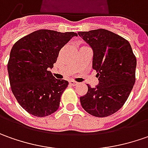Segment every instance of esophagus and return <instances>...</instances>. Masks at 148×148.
<instances>
[{"instance_id":"34e87169","label":"esophagus","mask_w":148,"mask_h":148,"mask_svg":"<svg viewBox=\"0 0 148 148\" xmlns=\"http://www.w3.org/2000/svg\"><path fill=\"white\" fill-rule=\"evenodd\" d=\"M69 84H71V85H73V86H75V85H77V84H78V83H77V82H75V81H74V80H70V81H69Z\"/></svg>"}]
</instances>
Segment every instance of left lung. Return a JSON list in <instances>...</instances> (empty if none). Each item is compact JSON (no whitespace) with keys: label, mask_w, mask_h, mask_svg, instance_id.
Instances as JSON below:
<instances>
[{"label":"left lung","mask_w":148,"mask_h":148,"mask_svg":"<svg viewBox=\"0 0 148 148\" xmlns=\"http://www.w3.org/2000/svg\"><path fill=\"white\" fill-rule=\"evenodd\" d=\"M93 51L92 69L99 83L80 97L88 113L106 117L115 113L128 99L135 83L137 60L130 42L106 29L79 32Z\"/></svg>","instance_id":"obj_1"}]
</instances>
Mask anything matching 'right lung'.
Wrapping results in <instances>:
<instances>
[{
  "label": "right lung",
  "instance_id": "add662e5",
  "mask_svg": "<svg viewBox=\"0 0 148 148\" xmlns=\"http://www.w3.org/2000/svg\"><path fill=\"white\" fill-rule=\"evenodd\" d=\"M77 36L74 32L40 29L13 46L7 65L10 84L18 104L29 114L44 117L59 108L60 96L69 83L56 79L50 69L60 50Z\"/></svg>",
  "mask_w": 148,
  "mask_h": 148
}]
</instances>
